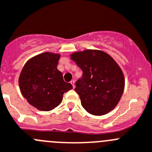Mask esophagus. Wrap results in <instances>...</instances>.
<instances>
[{
	"mask_svg": "<svg viewBox=\"0 0 152 152\" xmlns=\"http://www.w3.org/2000/svg\"><path fill=\"white\" fill-rule=\"evenodd\" d=\"M74 80H71L70 81V83H71V85H72V86H73V88H75V85H74Z\"/></svg>",
	"mask_w": 152,
	"mask_h": 152,
	"instance_id": "1",
	"label": "esophagus"
}]
</instances>
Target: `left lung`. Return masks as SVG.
<instances>
[{
	"label": "left lung",
	"instance_id": "obj_1",
	"mask_svg": "<svg viewBox=\"0 0 152 152\" xmlns=\"http://www.w3.org/2000/svg\"><path fill=\"white\" fill-rule=\"evenodd\" d=\"M70 57L83 72L75 88L83 108L96 116L111 111L120 102L125 86L117 62L102 50L90 49L73 53Z\"/></svg>",
	"mask_w": 152,
	"mask_h": 152
}]
</instances>
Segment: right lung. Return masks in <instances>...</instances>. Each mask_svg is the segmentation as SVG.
I'll use <instances>...</instances> for the list:
<instances>
[{"label":"right lung","instance_id":"1","mask_svg":"<svg viewBox=\"0 0 152 152\" xmlns=\"http://www.w3.org/2000/svg\"><path fill=\"white\" fill-rule=\"evenodd\" d=\"M61 55L45 52L28 60L19 77L22 95L35 108L43 111L53 110L61 103L63 95L73 88L64 82L57 69Z\"/></svg>","mask_w":152,"mask_h":152}]
</instances>
